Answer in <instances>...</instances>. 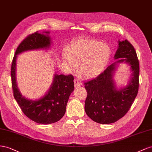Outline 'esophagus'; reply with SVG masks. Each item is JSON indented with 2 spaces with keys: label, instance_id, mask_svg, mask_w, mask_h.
<instances>
[{
  "label": "esophagus",
  "instance_id": "esophagus-1",
  "mask_svg": "<svg viewBox=\"0 0 152 152\" xmlns=\"http://www.w3.org/2000/svg\"><path fill=\"white\" fill-rule=\"evenodd\" d=\"M74 83H75V86H76V87H78V86H80L82 85L81 82H80L79 80H77V79L75 80V81H74Z\"/></svg>",
  "mask_w": 152,
  "mask_h": 152
}]
</instances>
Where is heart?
<instances>
[{
    "label": "heart",
    "instance_id": "1",
    "mask_svg": "<svg viewBox=\"0 0 152 152\" xmlns=\"http://www.w3.org/2000/svg\"><path fill=\"white\" fill-rule=\"evenodd\" d=\"M110 55V48L106 44L89 39H76L71 42L63 60L66 67L71 70L80 62V73L85 77L92 78L104 71Z\"/></svg>",
    "mask_w": 152,
    "mask_h": 152
}]
</instances>
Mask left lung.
Here are the masks:
<instances>
[{
	"mask_svg": "<svg viewBox=\"0 0 152 152\" xmlns=\"http://www.w3.org/2000/svg\"><path fill=\"white\" fill-rule=\"evenodd\" d=\"M118 42V49L114 56L116 62L95 79L85 83L87 92L85 112L99 124L115 123L122 118L131 107L138 92L140 66L135 49L127 40H119ZM121 63L128 64L132 73L128 84L118 89L114 75Z\"/></svg>",
	"mask_w": 152,
	"mask_h": 152,
	"instance_id": "left-lung-1",
	"label": "left lung"
}]
</instances>
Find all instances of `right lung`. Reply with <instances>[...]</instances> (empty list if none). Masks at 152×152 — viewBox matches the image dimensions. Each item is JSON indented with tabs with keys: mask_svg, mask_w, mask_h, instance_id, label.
Masks as SVG:
<instances>
[{
	"mask_svg": "<svg viewBox=\"0 0 152 152\" xmlns=\"http://www.w3.org/2000/svg\"><path fill=\"white\" fill-rule=\"evenodd\" d=\"M50 32H36L30 34L21 42L16 50L11 65V83L13 95L23 113L34 122L51 124L58 122L64 116L69 96L75 89L72 75L55 74L53 82L45 95L38 99H30L23 96L16 83V66L17 55L25 51L48 50L53 42Z\"/></svg>",
	"mask_w": 152,
	"mask_h": 152,
	"instance_id": "obj_1",
	"label": "right lung"
}]
</instances>
